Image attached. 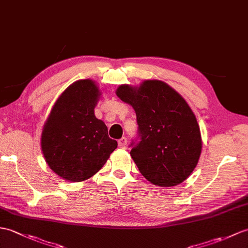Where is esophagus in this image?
Returning a JSON list of instances; mask_svg holds the SVG:
<instances>
[{
	"instance_id": "obj_1",
	"label": "esophagus",
	"mask_w": 248,
	"mask_h": 248,
	"mask_svg": "<svg viewBox=\"0 0 248 248\" xmlns=\"http://www.w3.org/2000/svg\"><path fill=\"white\" fill-rule=\"evenodd\" d=\"M118 146L120 148H124L126 146V138L125 137H122L120 140H118Z\"/></svg>"
}]
</instances>
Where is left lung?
Returning a JSON list of instances; mask_svg holds the SVG:
<instances>
[{"mask_svg": "<svg viewBox=\"0 0 248 248\" xmlns=\"http://www.w3.org/2000/svg\"><path fill=\"white\" fill-rule=\"evenodd\" d=\"M116 94L136 113L137 137L129 147L140 173L162 187L183 183L202 151L200 126L185 99L158 80H147L138 89L120 85Z\"/></svg>", "mask_w": 248, "mask_h": 248, "instance_id": "8db88e82", "label": "left lung"}]
</instances>
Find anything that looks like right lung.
Masks as SVG:
<instances>
[{
  "label": "right lung",
  "mask_w": 248,
  "mask_h": 248,
  "mask_svg": "<svg viewBox=\"0 0 248 248\" xmlns=\"http://www.w3.org/2000/svg\"><path fill=\"white\" fill-rule=\"evenodd\" d=\"M99 95L92 80L74 82L56 101L44 124L41 147L46 163L70 182L93 176L117 148L105 123L95 117Z\"/></svg>",
  "instance_id": "1"
}]
</instances>
